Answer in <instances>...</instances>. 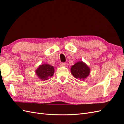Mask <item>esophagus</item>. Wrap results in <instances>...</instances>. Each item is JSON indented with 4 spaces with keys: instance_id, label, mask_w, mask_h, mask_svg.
<instances>
[{
    "instance_id": "34e87169",
    "label": "esophagus",
    "mask_w": 124,
    "mask_h": 124,
    "mask_svg": "<svg viewBox=\"0 0 124 124\" xmlns=\"http://www.w3.org/2000/svg\"><path fill=\"white\" fill-rule=\"evenodd\" d=\"M60 65L61 66V67H65V63H61L60 64Z\"/></svg>"
}]
</instances>
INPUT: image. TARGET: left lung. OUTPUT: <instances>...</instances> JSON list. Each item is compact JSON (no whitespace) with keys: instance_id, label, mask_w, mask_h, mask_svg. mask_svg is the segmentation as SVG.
<instances>
[{"instance_id":"8db88e82","label":"left lung","mask_w":124,"mask_h":124,"mask_svg":"<svg viewBox=\"0 0 124 124\" xmlns=\"http://www.w3.org/2000/svg\"><path fill=\"white\" fill-rule=\"evenodd\" d=\"M71 72L77 79L84 80L90 73V69L83 61H79L71 66Z\"/></svg>"}]
</instances>
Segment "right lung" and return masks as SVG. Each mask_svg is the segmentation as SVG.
<instances>
[{"label":"right lung","mask_w":124,"mask_h":124,"mask_svg":"<svg viewBox=\"0 0 124 124\" xmlns=\"http://www.w3.org/2000/svg\"><path fill=\"white\" fill-rule=\"evenodd\" d=\"M54 68L48 64H43L39 66L35 70V73L39 78L43 81L47 80L54 73Z\"/></svg>","instance_id":"right-lung-1"}]
</instances>
